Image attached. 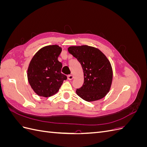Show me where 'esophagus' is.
<instances>
[{"label":"esophagus","instance_id":"34e87169","mask_svg":"<svg viewBox=\"0 0 147 147\" xmlns=\"http://www.w3.org/2000/svg\"><path fill=\"white\" fill-rule=\"evenodd\" d=\"M67 78H68V80H72L74 78V76L72 75H68Z\"/></svg>","mask_w":147,"mask_h":147}]
</instances>
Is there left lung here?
Wrapping results in <instances>:
<instances>
[{"label":"left lung","instance_id":"obj_1","mask_svg":"<svg viewBox=\"0 0 147 147\" xmlns=\"http://www.w3.org/2000/svg\"><path fill=\"white\" fill-rule=\"evenodd\" d=\"M68 51L81 64L84 83L77 89L78 96L91 102L106 96L112 82L113 72L110 61L99 49L88 45L70 47Z\"/></svg>","mask_w":147,"mask_h":147}]
</instances>
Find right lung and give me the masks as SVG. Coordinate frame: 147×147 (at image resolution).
I'll return each mask as SVG.
<instances>
[{
  "label": "right lung",
  "mask_w": 147,
  "mask_h": 147,
  "mask_svg": "<svg viewBox=\"0 0 147 147\" xmlns=\"http://www.w3.org/2000/svg\"><path fill=\"white\" fill-rule=\"evenodd\" d=\"M61 51L58 45L47 46L38 50L30 61L28 78L37 95L45 97L54 95L67 79L61 73L63 64L57 59Z\"/></svg>",
  "instance_id": "1"
}]
</instances>
